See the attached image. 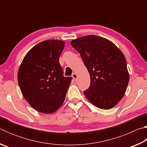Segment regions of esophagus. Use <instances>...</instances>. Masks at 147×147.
Listing matches in <instances>:
<instances>
[{"mask_svg": "<svg viewBox=\"0 0 147 147\" xmlns=\"http://www.w3.org/2000/svg\"><path fill=\"white\" fill-rule=\"evenodd\" d=\"M72 77L74 78V80H76L77 78H78V76H77V74L76 73H73V74H72Z\"/></svg>", "mask_w": 147, "mask_h": 147, "instance_id": "obj_1", "label": "esophagus"}]
</instances>
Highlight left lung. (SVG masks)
Returning <instances> with one entry per match:
<instances>
[{
  "instance_id": "1",
  "label": "left lung",
  "mask_w": 147,
  "mask_h": 147,
  "mask_svg": "<svg viewBox=\"0 0 147 147\" xmlns=\"http://www.w3.org/2000/svg\"><path fill=\"white\" fill-rule=\"evenodd\" d=\"M70 44L80 54L90 75V86L84 91L86 97L98 108H112L123 97L130 78L124 54L112 42L94 35Z\"/></svg>"
}]
</instances>
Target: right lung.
<instances>
[{
    "label": "right lung",
    "mask_w": 147,
    "mask_h": 147,
    "mask_svg": "<svg viewBox=\"0 0 147 147\" xmlns=\"http://www.w3.org/2000/svg\"><path fill=\"white\" fill-rule=\"evenodd\" d=\"M65 42L47 40L30 50L19 69L17 80L24 98L36 110L52 113L63 104L71 77H65L59 63Z\"/></svg>",
    "instance_id": "1"
}]
</instances>
